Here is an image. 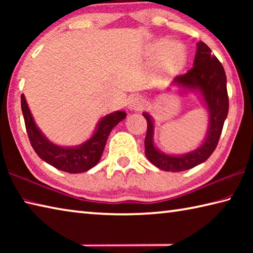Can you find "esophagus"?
I'll return each instance as SVG.
<instances>
[{"label": "esophagus", "mask_w": 253, "mask_h": 253, "mask_svg": "<svg viewBox=\"0 0 253 253\" xmlns=\"http://www.w3.org/2000/svg\"><path fill=\"white\" fill-rule=\"evenodd\" d=\"M145 100L140 96H132L129 100H128V109L138 111L144 108Z\"/></svg>", "instance_id": "34e87169"}]
</instances>
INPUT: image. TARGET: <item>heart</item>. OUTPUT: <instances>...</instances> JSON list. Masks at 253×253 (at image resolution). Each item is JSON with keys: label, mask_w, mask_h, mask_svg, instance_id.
Returning a JSON list of instances; mask_svg holds the SVG:
<instances>
[{"label": "heart", "mask_w": 253, "mask_h": 253, "mask_svg": "<svg viewBox=\"0 0 253 253\" xmlns=\"http://www.w3.org/2000/svg\"><path fill=\"white\" fill-rule=\"evenodd\" d=\"M149 54L153 58L160 57L162 66L168 70H178L186 60V50L178 41L161 39L154 42L149 48Z\"/></svg>", "instance_id": "b5f03b06"}]
</instances>
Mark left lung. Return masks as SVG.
<instances>
[{"label": "left lung", "mask_w": 253, "mask_h": 253, "mask_svg": "<svg viewBox=\"0 0 253 253\" xmlns=\"http://www.w3.org/2000/svg\"><path fill=\"white\" fill-rule=\"evenodd\" d=\"M193 68L186 74L175 77L174 85L185 91L199 92L209 113V127L205 138L194 151L183 155H169L158 149L154 144V121L151 115L143 113L147 121L145 137V155L148 161L166 172H182L200 165L211 156L219 143L223 124L229 111L226 90V76L223 66L212 54L211 49L200 41L196 44Z\"/></svg>", "instance_id": "obj_1"}]
</instances>
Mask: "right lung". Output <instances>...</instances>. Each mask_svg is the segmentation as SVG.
<instances>
[{
    "label": "right lung",
    "mask_w": 253,
    "mask_h": 253,
    "mask_svg": "<svg viewBox=\"0 0 253 253\" xmlns=\"http://www.w3.org/2000/svg\"><path fill=\"white\" fill-rule=\"evenodd\" d=\"M21 108L30 143L34 152L51 166L71 174L87 172L97 165L111 129L126 118V113L122 110L106 115L97 124L95 132L90 138L78 146L63 147L50 142L37 126L24 95H21Z\"/></svg>",
    "instance_id": "1"
}]
</instances>
